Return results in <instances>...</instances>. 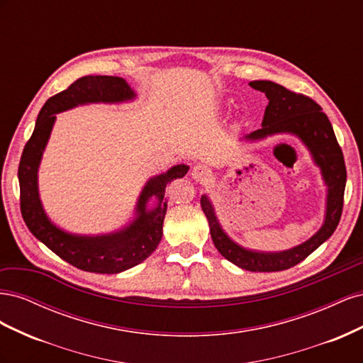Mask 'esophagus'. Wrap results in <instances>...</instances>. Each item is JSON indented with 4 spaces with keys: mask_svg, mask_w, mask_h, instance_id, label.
<instances>
[{
    "mask_svg": "<svg viewBox=\"0 0 363 363\" xmlns=\"http://www.w3.org/2000/svg\"><path fill=\"white\" fill-rule=\"evenodd\" d=\"M192 179L196 182H204L208 175H211V168L207 167V164L203 163H196L195 167L192 168Z\"/></svg>",
    "mask_w": 363,
    "mask_h": 363,
    "instance_id": "1",
    "label": "esophagus"
}]
</instances>
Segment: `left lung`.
Masks as SVG:
<instances>
[{
    "mask_svg": "<svg viewBox=\"0 0 363 363\" xmlns=\"http://www.w3.org/2000/svg\"><path fill=\"white\" fill-rule=\"evenodd\" d=\"M250 86L265 94L269 103L263 115L262 128L252 131L247 139L256 140L276 133H292L304 142L311 150L315 163L321 168L328 186L325 221L316 235L298 247L281 252H257L239 247L223 232L212 203L206 195L201 196V207L211 227L213 244L227 260L247 271H283L304 260L333 235L342 215L347 169L333 127L320 104L309 96L292 92L274 82L257 80L251 82Z\"/></svg>",
    "mask_w": 363,
    "mask_h": 363,
    "instance_id": "obj_1",
    "label": "left lung"
}]
</instances>
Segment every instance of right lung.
<instances>
[{
    "mask_svg": "<svg viewBox=\"0 0 363 363\" xmlns=\"http://www.w3.org/2000/svg\"><path fill=\"white\" fill-rule=\"evenodd\" d=\"M135 98V92L121 77L112 75H86L75 80L68 89L54 96L40 108L35 131L27 140L23 156H21L18 179H19V204L21 213L30 232L40 242L45 244L72 267L98 272L116 274L133 268L144 262L155 251L162 239V227L167 213L164 189L174 180L188 172L186 164L172 167L167 174L151 179L138 201V218L121 232L96 238L74 236L65 233L50 223L43 212L38 194V168L42 152L45 150L56 113L68 111L71 107L86 103H119ZM155 194L160 200L158 207L152 211H145L146 201Z\"/></svg>",
    "mask_w": 363,
    "mask_h": 363,
    "instance_id": "1",
    "label": "right lung"
}]
</instances>
